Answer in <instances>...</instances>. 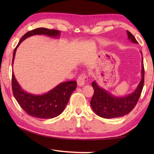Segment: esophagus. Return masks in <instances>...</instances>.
Segmentation results:
<instances>
[{
  "label": "esophagus",
  "instance_id": "obj_1",
  "mask_svg": "<svg viewBox=\"0 0 154 154\" xmlns=\"http://www.w3.org/2000/svg\"><path fill=\"white\" fill-rule=\"evenodd\" d=\"M87 80H88V78L86 75L84 74L81 75L80 76L78 77V79L77 80L78 86H80V87L83 86V85L85 84V82H87Z\"/></svg>",
  "mask_w": 154,
  "mask_h": 154
}]
</instances>
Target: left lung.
Wrapping results in <instances>:
<instances>
[{"label":"left lung","instance_id":"left-lung-1","mask_svg":"<svg viewBox=\"0 0 154 154\" xmlns=\"http://www.w3.org/2000/svg\"><path fill=\"white\" fill-rule=\"evenodd\" d=\"M128 38L132 43L137 44L138 42L134 36L129 31H126ZM140 54L143 56L141 51ZM141 79L136 89L129 94L124 96H117L106 90L105 88L99 86L96 81H93L92 85L94 93L90 101V105L94 112L98 116L103 118H119L128 114L139 100L144 85V66L142 57L141 61Z\"/></svg>","mask_w":154,"mask_h":154}]
</instances>
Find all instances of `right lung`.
<instances>
[{"mask_svg": "<svg viewBox=\"0 0 154 154\" xmlns=\"http://www.w3.org/2000/svg\"><path fill=\"white\" fill-rule=\"evenodd\" d=\"M34 35H45L59 38L60 31L38 28L29 31L21 38L13 54L12 66L14 65L15 52L20 44L27 38ZM77 88L76 81L62 82L53 89L43 94H33L23 90L12 72V90L15 98L21 107L30 116L40 119L54 118L60 115L69 102L70 96Z\"/></svg>", "mask_w": 154, "mask_h": 154, "instance_id": "right-lung-1", "label": "right lung"}]
</instances>
